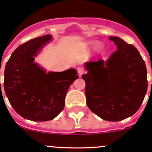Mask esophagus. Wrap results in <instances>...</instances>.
Wrapping results in <instances>:
<instances>
[{
	"label": "esophagus",
	"mask_w": 152,
	"mask_h": 152,
	"mask_svg": "<svg viewBox=\"0 0 152 152\" xmlns=\"http://www.w3.org/2000/svg\"><path fill=\"white\" fill-rule=\"evenodd\" d=\"M77 73H78L79 75H82L83 74L85 73V70H84L83 68H81V67L77 68Z\"/></svg>",
	"instance_id": "34e87169"
}]
</instances>
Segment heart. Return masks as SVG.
Masks as SVG:
<instances>
[{
	"instance_id": "obj_1",
	"label": "heart",
	"mask_w": 152,
	"mask_h": 152,
	"mask_svg": "<svg viewBox=\"0 0 152 152\" xmlns=\"http://www.w3.org/2000/svg\"><path fill=\"white\" fill-rule=\"evenodd\" d=\"M91 43H92V42H91ZM96 48H99V47H100V43H96Z\"/></svg>"
}]
</instances>
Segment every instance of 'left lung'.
Masks as SVG:
<instances>
[{
    "label": "left lung",
    "mask_w": 152,
    "mask_h": 152,
    "mask_svg": "<svg viewBox=\"0 0 152 152\" xmlns=\"http://www.w3.org/2000/svg\"><path fill=\"white\" fill-rule=\"evenodd\" d=\"M117 45L107 61L85 63L87 105L101 119L121 121L138 111L148 89L147 69L139 51L124 40L110 36Z\"/></svg>",
    "instance_id": "1"
}]
</instances>
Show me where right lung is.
<instances>
[{
    "instance_id": "add662e5",
    "label": "right lung",
    "mask_w": 152,
    "mask_h": 152,
    "mask_svg": "<svg viewBox=\"0 0 152 152\" xmlns=\"http://www.w3.org/2000/svg\"><path fill=\"white\" fill-rule=\"evenodd\" d=\"M52 39L51 35L33 39L12 53L4 70V88L13 110L36 122L52 120L63 110L65 95L78 76L74 68L46 73L34 57Z\"/></svg>"
}]
</instances>
